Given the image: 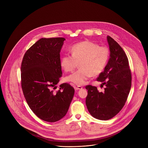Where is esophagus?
Segmentation results:
<instances>
[{"instance_id":"obj_1","label":"esophagus","mask_w":148,"mask_h":148,"mask_svg":"<svg viewBox=\"0 0 148 148\" xmlns=\"http://www.w3.org/2000/svg\"><path fill=\"white\" fill-rule=\"evenodd\" d=\"M82 88V87H81V86H76L75 87V90H81Z\"/></svg>"}]
</instances>
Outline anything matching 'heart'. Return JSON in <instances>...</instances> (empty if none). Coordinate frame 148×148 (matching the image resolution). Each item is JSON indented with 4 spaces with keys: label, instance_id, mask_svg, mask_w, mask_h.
I'll use <instances>...</instances> for the list:
<instances>
[{
    "label": "heart",
    "instance_id": "1",
    "mask_svg": "<svg viewBox=\"0 0 148 148\" xmlns=\"http://www.w3.org/2000/svg\"><path fill=\"white\" fill-rule=\"evenodd\" d=\"M72 54L66 53L61 58L60 64L66 72H73L79 62L80 68L68 76L67 81L84 85L92 76L100 74L106 66L110 52L108 47L99 46L94 42L85 41L71 47Z\"/></svg>",
    "mask_w": 148,
    "mask_h": 148
}]
</instances>
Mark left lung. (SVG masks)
Listing matches in <instances>:
<instances>
[{"mask_svg": "<svg viewBox=\"0 0 148 148\" xmlns=\"http://www.w3.org/2000/svg\"><path fill=\"white\" fill-rule=\"evenodd\" d=\"M110 58L97 81L105 86L104 92L87 86L86 103L90 114L98 119L108 120L122 109L131 87V71L127 56L116 41L108 36ZM102 86V85H101Z\"/></svg>", "mask_w": 148, "mask_h": 148, "instance_id": "1", "label": "left lung"}]
</instances>
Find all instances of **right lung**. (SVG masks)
Masks as SVG:
<instances>
[{"mask_svg": "<svg viewBox=\"0 0 148 148\" xmlns=\"http://www.w3.org/2000/svg\"><path fill=\"white\" fill-rule=\"evenodd\" d=\"M65 40L40 38L25 53L21 65V84L27 103L37 117L46 122L64 117L74 94L68 83L54 91L62 76L60 52Z\"/></svg>", "mask_w": 148, "mask_h": 148, "instance_id": "add662e5", "label": "right lung"}]
</instances>
